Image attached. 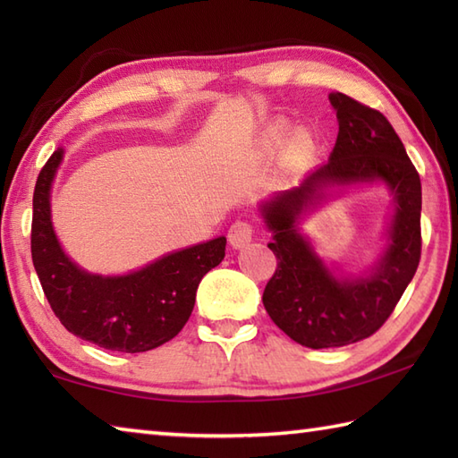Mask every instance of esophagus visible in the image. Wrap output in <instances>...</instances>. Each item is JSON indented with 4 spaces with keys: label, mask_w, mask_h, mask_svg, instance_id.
Returning a JSON list of instances; mask_svg holds the SVG:
<instances>
[{
    "label": "esophagus",
    "mask_w": 458,
    "mask_h": 458,
    "mask_svg": "<svg viewBox=\"0 0 458 458\" xmlns=\"http://www.w3.org/2000/svg\"><path fill=\"white\" fill-rule=\"evenodd\" d=\"M254 238V226L246 220H236L228 230V242L234 248L248 246Z\"/></svg>",
    "instance_id": "obj_1"
}]
</instances>
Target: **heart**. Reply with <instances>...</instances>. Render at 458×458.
<instances>
[{
  "instance_id": "b5f03b06",
  "label": "heart",
  "mask_w": 458,
  "mask_h": 458,
  "mask_svg": "<svg viewBox=\"0 0 458 458\" xmlns=\"http://www.w3.org/2000/svg\"><path fill=\"white\" fill-rule=\"evenodd\" d=\"M284 133H285L284 125H274V128L267 130L266 138L271 145H277L281 141V138H284ZM310 151H313V141H310L307 135H303V133L295 135V138L291 140L289 148H287L289 159H305V157H309Z\"/></svg>"
}]
</instances>
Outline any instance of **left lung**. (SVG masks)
<instances>
[{"label":"left lung","instance_id":"left-lung-1","mask_svg":"<svg viewBox=\"0 0 458 458\" xmlns=\"http://www.w3.org/2000/svg\"><path fill=\"white\" fill-rule=\"evenodd\" d=\"M338 135L330 159L299 187L261 207L274 240L276 274L264 289L271 320L309 348H336L372 336L394 313L421 258V181L402 140L382 112L343 92L328 96ZM382 180L393 191L396 212L388 248L369 275L336 278L298 234L296 220L330 186Z\"/></svg>","mask_w":458,"mask_h":458}]
</instances>
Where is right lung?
<instances>
[{
	"mask_svg": "<svg viewBox=\"0 0 458 458\" xmlns=\"http://www.w3.org/2000/svg\"><path fill=\"white\" fill-rule=\"evenodd\" d=\"M63 149L37 177L33 192L31 256L45 297L63 327L115 352H148L181 333L192 313L200 279L226 254V238L155 259L128 276L102 277L68 259L51 222V182Z\"/></svg>",
	"mask_w": 458,
	"mask_h": 458,
	"instance_id": "1",
	"label": "right lung"
}]
</instances>
